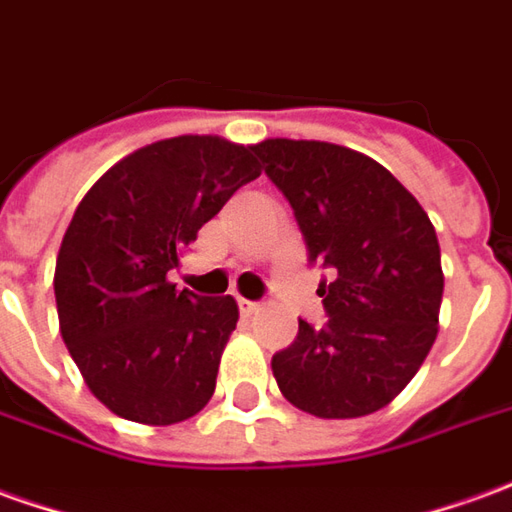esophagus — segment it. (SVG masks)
Wrapping results in <instances>:
<instances>
[{
  "label": "esophagus",
  "mask_w": 512,
  "mask_h": 512,
  "mask_svg": "<svg viewBox=\"0 0 512 512\" xmlns=\"http://www.w3.org/2000/svg\"><path fill=\"white\" fill-rule=\"evenodd\" d=\"M238 307H241V313H244V316H257V313L263 310V305L249 302V299H238Z\"/></svg>",
  "instance_id": "esophagus-1"
}]
</instances>
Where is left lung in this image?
Returning <instances> with one entry per match:
<instances>
[{
    "label": "left lung",
    "mask_w": 512,
    "mask_h": 512,
    "mask_svg": "<svg viewBox=\"0 0 512 512\" xmlns=\"http://www.w3.org/2000/svg\"><path fill=\"white\" fill-rule=\"evenodd\" d=\"M291 202L310 260L332 268L318 296L330 321H299L271 357L282 396L316 418H360L391 405L430 355L443 296L430 216L377 160L327 141L252 146Z\"/></svg>",
    "instance_id": "1"
}]
</instances>
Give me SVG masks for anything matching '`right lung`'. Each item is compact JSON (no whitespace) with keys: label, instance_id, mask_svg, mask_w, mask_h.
Returning <instances> with one entry per match:
<instances>
[{"label":"right lung","instance_id":"1","mask_svg":"<svg viewBox=\"0 0 512 512\" xmlns=\"http://www.w3.org/2000/svg\"><path fill=\"white\" fill-rule=\"evenodd\" d=\"M255 177L252 146L180 135L121 157L82 196L57 252V318L82 380L110 413L169 427L210 402L238 305L177 291L169 271Z\"/></svg>","mask_w":512,"mask_h":512}]
</instances>
